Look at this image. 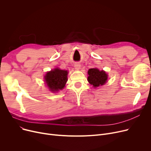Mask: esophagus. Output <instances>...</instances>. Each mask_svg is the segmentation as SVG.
<instances>
[{
    "label": "esophagus",
    "mask_w": 151,
    "mask_h": 151,
    "mask_svg": "<svg viewBox=\"0 0 151 151\" xmlns=\"http://www.w3.org/2000/svg\"><path fill=\"white\" fill-rule=\"evenodd\" d=\"M74 67L76 70H80L81 68V65L80 64V63H78V62H76L75 63Z\"/></svg>",
    "instance_id": "34e87169"
}]
</instances>
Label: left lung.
<instances>
[{"instance_id": "1", "label": "left lung", "mask_w": 151, "mask_h": 151, "mask_svg": "<svg viewBox=\"0 0 151 151\" xmlns=\"http://www.w3.org/2000/svg\"><path fill=\"white\" fill-rule=\"evenodd\" d=\"M88 81L93 85V88H97L106 83L108 80V75L104 70H99L98 68H91L88 70Z\"/></svg>"}]
</instances>
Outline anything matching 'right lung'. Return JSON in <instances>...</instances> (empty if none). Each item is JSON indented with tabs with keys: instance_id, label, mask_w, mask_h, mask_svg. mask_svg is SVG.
Here are the masks:
<instances>
[{
	"instance_id": "1",
	"label": "right lung",
	"mask_w": 151,
	"mask_h": 151,
	"mask_svg": "<svg viewBox=\"0 0 151 151\" xmlns=\"http://www.w3.org/2000/svg\"><path fill=\"white\" fill-rule=\"evenodd\" d=\"M68 71L56 68L47 72L45 76V81L50 91L58 92L64 88L67 81Z\"/></svg>"
}]
</instances>
